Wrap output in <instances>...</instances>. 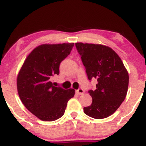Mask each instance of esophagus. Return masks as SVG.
Wrapping results in <instances>:
<instances>
[{
    "label": "esophagus",
    "instance_id": "esophagus-1",
    "mask_svg": "<svg viewBox=\"0 0 146 146\" xmlns=\"http://www.w3.org/2000/svg\"><path fill=\"white\" fill-rule=\"evenodd\" d=\"M84 90L82 89V88H79V89L76 90V93H78V95H82L84 93Z\"/></svg>",
    "mask_w": 146,
    "mask_h": 146
}]
</instances>
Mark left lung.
I'll use <instances>...</instances> for the list:
<instances>
[{
	"mask_svg": "<svg viewBox=\"0 0 146 146\" xmlns=\"http://www.w3.org/2000/svg\"><path fill=\"white\" fill-rule=\"evenodd\" d=\"M88 80L96 78V89L88 90L93 99L91 105L84 107L86 115L95 119L113 115L127 95L129 75L117 53L108 46L76 42Z\"/></svg>",
	"mask_w": 146,
	"mask_h": 146,
	"instance_id": "left-lung-1",
	"label": "left lung"
}]
</instances>
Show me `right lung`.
Returning a JSON list of instances; mask_svg holds the SVG:
<instances>
[{
    "label": "right lung",
    "mask_w": 146,
    "mask_h": 146,
    "mask_svg": "<svg viewBox=\"0 0 146 146\" xmlns=\"http://www.w3.org/2000/svg\"><path fill=\"white\" fill-rule=\"evenodd\" d=\"M73 46V42L39 45L28 55L18 73L17 89L21 102L42 121L60 118L74 96V89H63L51 82L53 75H59L60 64Z\"/></svg>",
    "instance_id": "add662e5"
}]
</instances>
